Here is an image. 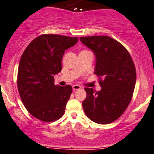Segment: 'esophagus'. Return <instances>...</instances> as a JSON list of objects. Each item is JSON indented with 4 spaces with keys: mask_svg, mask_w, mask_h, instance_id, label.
Wrapping results in <instances>:
<instances>
[{
    "mask_svg": "<svg viewBox=\"0 0 154 154\" xmlns=\"http://www.w3.org/2000/svg\"><path fill=\"white\" fill-rule=\"evenodd\" d=\"M72 87H73V91H78V90H80V88H81V87H80V86L77 85V84H76V85H73L72 86Z\"/></svg>",
    "mask_w": 154,
    "mask_h": 154,
    "instance_id": "1",
    "label": "esophagus"
}]
</instances>
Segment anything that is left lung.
<instances>
[{"label":"left lung","instance_id":"1","mask_svg":"<svg viewBox=\"0 0 154 154\" xmlns=\"http://www.w3.org/2000/svg\"><path fill=\"white\" fill-rule=\"evenodd\" d=\"M80 41L96 55L94 74L101 90L86 87L82 105L87 117L100 124L117 120L127 110L134 94L136 68L125 47L108 36L81 37Z\"/></svg>","mask_w":154,"mask_h":154}]
</instances>
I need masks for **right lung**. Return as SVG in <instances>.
I'll return each mask as SVG.
<instances>
[{"label": "right lung", "mask_w": 154, "mask_h": 154, "mask_svg": "<svg viewBox=\"0 0 154 154\" xmlns=\"http://www.w3.org/2000/svg\"><path fill=\"white\" fill-rule=\"evenodd\" d=\"M78 37L42 34L23 51L17 72V88L22 103L33 117L53 122L64 113L72 87L54 85V76L61 70L65 50L77 44Z\"/></svg>", "instance_id": "1"}]
</instances>
